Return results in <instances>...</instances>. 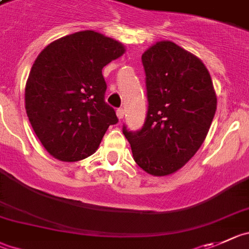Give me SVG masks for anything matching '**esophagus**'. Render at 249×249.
Listing matches in <instances>:
<instances>
[{"mask_svg": "<svg viewBox=\"0 0 249 249\" xmlns=\"http://www.w3.org/2000/svg\"><path fill=\"white\" fill-rule=\"evenodd\" d=\"M117 115H118V118H119L120 120L123 119V118H124V109L123 108H119L117 110Z\"/></svg>", "mask_w": 249, "mask_h": 249, "instance_id": "1", "label": "esophagus"}]
</instances>
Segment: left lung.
Segmentation results:
<instances>
[{
	"label": "left lung",
	"mask_w": 249,
	"mask_h": 249,
	"mask_svg": "<svg viewBox=\"0 0 249 249\" xmlns=\"http://www.w3.org/2000/svg\"><path fill=\"white\" fill-rule=\"evenodd\" d=\"M147 114L138 131L123 126L136 163L152 176L182 168L205 140L216 111L210 73L198 57L172 41L143 53Z\"/></svg>",
	"instance_id": "left-lung-1"
}]
</instances>
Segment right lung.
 I'll return each mask as SVG.
<instances>
[{
	"label": "right lung",
	"mask_w": 249,
	"mask_h": 249,
	"mask_svg": "<svg viewBox=\"0 0 249 249\" xmlns=\"http://www.w3.org/2000/svg\"><path fill=\"white\" fill-rule=\"evenodd\" d=\"M119 41L83 30L49 44L25 85V109L34 132L55 159L75 162L98 148L117 114L104 99L102 69L124 54Z\"/></svg>",
	"instance_id": "obj_1"
}]
</instances>
